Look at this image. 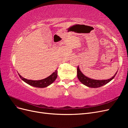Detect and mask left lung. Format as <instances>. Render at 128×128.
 <instances>
[{"label": "left lung", "mask_w": 128, "mask_h": 128, "mask_svg": "<svg viewBox=\"0 0 128 128\" xmlns=\"http://www.w3.org/2000/svg\"><path fill=\"white\" fill-rule=\"evenodd\" d=\"M77 77H78V80H80V81L81 83L88 87L94 88L101 87L104 86V85L107 84L108 82H110V80H112L114 78V77L116 75V73H117V72H116L115 74L112 77V78L108 80H93V79L88 78V77L83 75V74L80 71V69H79L78 66L77 67Z\"/></svg>", "instance_id": "obj_1"}]
</instances>
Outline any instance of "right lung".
Wrapping results in <instances>:
<instances>
[{
    "instance_id": "right-lung-1",
    "label": "right lung",
    "mask_w": 128,
    "mask_h": 128,
    "mask_svg": "<svg viewBox=\"0 0 128 128\" xmlns=\"http://www.w3.org/2000/svg\"><path fill=\"white\" fill-rule=\"evenodd\" d=\"M57 70H56V71L54 72L52 75L48 77L47 78L38 80H27L24 78V77H22L20 74H18V75L24 82H25L27 84L30 85V86L36 88H43L50 86V84H51L54 81L56 80L57 77Z\"/></svg>"
}]
</instances>
